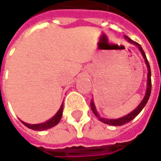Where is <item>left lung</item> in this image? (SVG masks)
I'll list each match as a JSON object with an SVG mask.
<instances>
[{"label": "left lung", "mask_w": 161, "mask_h": 161, "mask_svg": "<svg viewBox=\"0 0 161 161\" xmlns=\"http://www.w3.org/2000/svg\"><path fill=\"white\" fill-rule=\"evenodd\" d=\"M125 38L128 41V42L132 43V44H135L136 45L138 49L140 50V52H141L142 55V57L144 58V61H145V64H146L147 66V69H148V74H147V89H146V92H145V95H144V98H143V100L142 101L140 104L136 107L132 112H130L129 114H127V115H125L124 117H122V118H119V119H103V118H101V116L98 114L97 110H96V108H95V105H94V103H93V100H92L91 102V108L92 110V112L93 114L97 117L98 119L100 121H102L103 123H105V124H107V125H115V126H119V125H123L126 124V123H128V122H130L131 120H133V119L136 118V116L138 115V114L140 113L142 111V109L144 108V106L146 105V103H148V100H149V98H150V95H151V91H152V80H151V75H152V73H151V68H150V64L148 62V59L146 58V55H145V53L143 52V50H142V46L138 43V42H135V41H133V40H131L130 38L128 37V36H125Z\"/></svg>", "instance_id": "8db88e82"}]
</instances>
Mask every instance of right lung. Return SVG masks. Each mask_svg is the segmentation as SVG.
Wrapping results in <instances>:
<instances>
[{
  "mask_svg": "<svg viewBox=\"0 0 161 161\" xmlns=\"http://www.w3.org/2000/svg\"><path fill=\"white\" fill-rule=\"evenodd\" d=\"M62 112H63V103L61 104L60 108L58 110V112L55 114L53 116V118L51 119L47 120L46 122H43V123H40V124H27V123H25L23 121H21L25 126H27L28 128H30L32 130H36V131H42V130H46V129H49V128H52L53 126L58 124L59 122V120L62 117Z\"/></svg>",
  "mask_w": 161,
  "mask_h": 161,
  "instance_id": "right-lung-1",
  "label": "right lung"
}]
</instances>
